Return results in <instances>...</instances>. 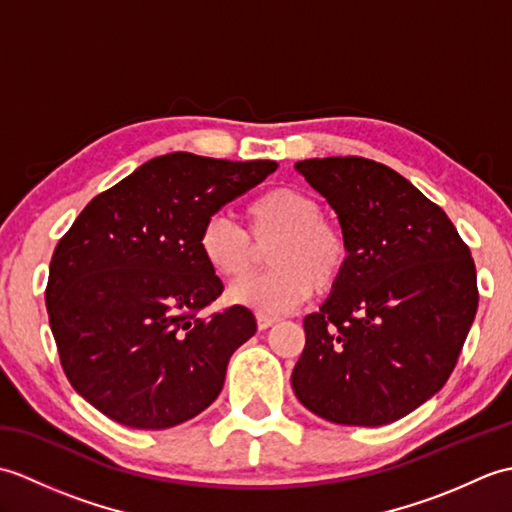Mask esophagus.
I'll return each mask as SVG.
<instances>
[{
    "mask_svg": "<svg viewBox=\"0 0 512 512\" xmlns=\"http://www.w3.org/2000/svg\"><path fill=\"white\" fill-rule=\"evenodd\" d=\"M279 319L273 317V314H264V312H257V328L259 330H268L270 325H275Z\"/></svg>",
    "mask_w": 512,
    "mask_h": 512,
    "instance_id": "esophagus-1",
    "label": "esophagus"
}]
</instances>
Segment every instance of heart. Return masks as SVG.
Wrapping results in <instances>:
<instances>
[{"label":"heart","mask_w":512,"mask_h":512,"mask_svg":"<svg viewBox=\"0 0 512 512\" xmlns=\"http://www.w3.org/2000/svg\"><path fill=\"white\" fill-rule=\"evenodd\" d=\"M246 230L224 215L204 222L198 250L220 279H239L255 266L257 246L268 248V273L253 275L228 288V299L264 314H284L299 308L312 288L325 292L339 284L350 246L336 224L321 217V206L310 193L292 187L270 189L250 200Z\"/></svg>","instance_id":"heart-1"}]
</instances>
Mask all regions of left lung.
Masks as SVG:
<instances>
[{"mask_svg": "<svg viewBox=\"0 0 512 512\" xmlns=\"http://www.w3.org/2000/svg\"><path fill=\"white\" fill-rule=\"evenodd\" d=\"M295 169L339 217L350 262L303 319L299 402L347 427L418 409L451 376L477 312L471 250L438 204L380 162L310 158Z\"/></svg>", "mask_w": 512, "mask_h": 512, "instance_id": "8db88e82", "label": "left lung"}]
</instances>
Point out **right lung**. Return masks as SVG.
Masks as SVG:
<instances>
[{"label":"right lung","instance_id":"add662e5","mask_svg":"<svg viewBox=\"0 0 512 512\" xmlns=\"http://www.w3.org/2000/svg\"><path fill=\"white\" fill-rule=\"evenodd\" d=\"M277 167L176 151L85 206L54 248L46 288L76 394L132 429L176 427L220 396L228 361L257 323L244 306L202 317L224 286L198 237Z\"/></svg>","mask_w":512,"mask_h":512}]
</instances>
